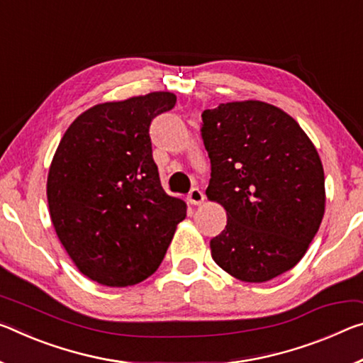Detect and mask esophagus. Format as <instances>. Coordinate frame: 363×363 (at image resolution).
Instances as JSON below:
<instances>
[{
	"label": "esophagus",
	"instance_id": "1",
	"mask_svg": "<svg viewBox=\"0 0 363 363\" xmlns=\"http://www.w3.org/2000/svg\"><path fill=\"white\" fill-rule=\"evenodd\" d=\"M187 200L191 205H202L205 200V195L202 191H200V189H192V191L187 195Z\"/></svg>",
	"mask_w": 363,
	"mask_h": 363
}]
</instances>
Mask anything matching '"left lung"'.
I'll list each match as a JSON object with an SVG mask.
<instances>
[{
	"instance_id": "1",
	"label": "left lung",
	"mask_w": 363,
	"mask_h": 363,
	"mask_svg": "<svg viewBox=\"0 0 363 363\" xmlns=\"http://www.w3.org/2000/svg\"><path fill=\"white\" fill-rule=\"evenodd\" d=\"M202 121L206 197L228 215L210 240L213 260L244 283L289 272L325 215V172L312 140L294 118L260 100L221 103Z\"/></svg>"
}]
</instances>
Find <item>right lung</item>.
<instances>
[{
  "label": "right lung",
  "mask_w": 363,
  "mask_h": 363,
  "mask_svg": "<svg viewBox=\"0 0 363 363\" xmlns=\"http://www.w3.org/2000/svg\"><path fill=\"white\" fill-rule=\"evenodd\" d=\"M174 105L171 91H152L91 106L51 160V223L79 272L99 284L125 287L152 276L186 218V202L161 187L148 134L152 119Z\"/></svg>",
  "instance_id": "right-lung-1"
}]
</instances>
